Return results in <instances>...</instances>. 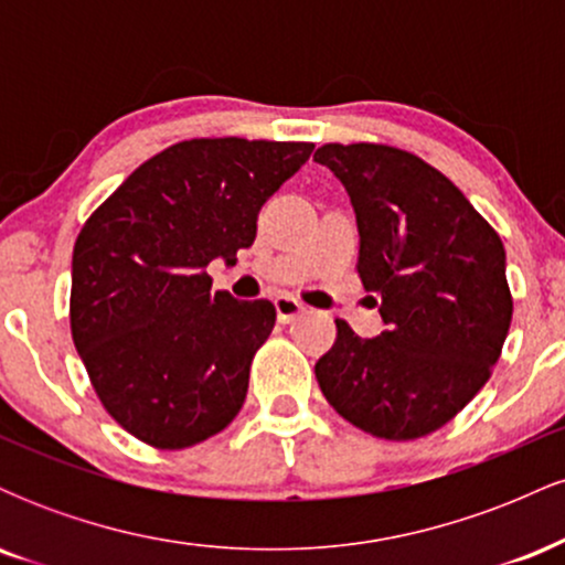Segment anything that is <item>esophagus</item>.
<instances>
[{
	"label": "esophagus",
	"mask_w": 565,
	"mask_h": 565,
	"mask_svg": "<svg viewBox=\"0 0 565 565\" xmlns=\"http://www.w3.org/2000/svg\"><path fill=\"white\" fill-rule=\"evenodd\" d=\"M274 305H276L278 321H281V323L295 321L297 316H300L302 310H305V305L297 300V297H291V295H278L276 300H274Z\"/></svg>",
	"instance_id": "1"
}]
</instances>
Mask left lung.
Instances as JSON below:
<instances>
[{
	"label": "left lung",
	"mask_w": 565,
	"mask_h": 565,
	"mask_svg": "<svg viewBox=\"0 0 565 565\" xmlns=\"http://www.w3.org/2000/svg\"><path fill=\"white\" fill-rule=\"evenodd\" d=\"M316 161L345 185L359 276L387 329L361 340L337 319L316 364L321 393L369 436L436 433L489 382L512 321L499 233L446 174L382 142H327Z\"/></svg>",
	"instance_id": "8db88e82"
}]
</instances>
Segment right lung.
<instances>
[{"instance_id": "obj_1", "label": "right lung", "mask_w": 565, "mask_h": 565, "mask_svg": "<svg viewBox=\"0 0 565 565\" xmlns=\"http://www.w3.org/2000/svg\"><path fill=\"white\" fill-rule=\"evenodd\" d=\"M313 142L193 138L135 170L82 225L71 337L103 408L153 449H188L233 423L276 308L212 291L257 215Z\"/></svg>"}]
</instances>
